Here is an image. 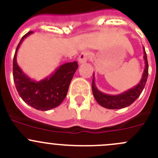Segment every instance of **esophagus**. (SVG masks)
Listing matches in <instances>:
<instances>
[{
	"mask_svg": "<svg viewBox=\"0 0 158 158\" xmlns=\"http://www.w3.org/2000/svg\"><path fill=\"white\" fill-rule=\"evenodd\" d=\"M89 59V53L87 52H82L79 56V64H84L87 62Z\"/></svg>",
	"mask_w": 158,
	"mask_h": 158,
	"instance_id": "34e87169",
	"label": "esophagus"
}]
</instances>
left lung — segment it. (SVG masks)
I'll use <instances>...</instances> for the list:
<instances>
[{
    "label": "left lung",
    "mask_w": 158,
    "mask_h": 158,
    "mask_svg": "<svg viewBox=\"0 0 158 158\" xmlns=\"http://www.w3.org/2000/svg\"><path fill=\"white\" fill-rule=\"evenodd\" d=\"M143 54H144L143 59H144L145 67L140 82L134 87L120 93V94L109 95L99 91L95 85V76L93 74L92 90H93L95 99L99 105L106 109H110V110L122 109L129 106L139 97L146 85L148 76V62L144 48H143Z\"/></svg>",
    "instance_id": "1"
}]
</instances>
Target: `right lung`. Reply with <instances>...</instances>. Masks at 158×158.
Returning a JSON list of instances; mask_svg holds the SVG:
<instances>
[{"instance_id":"right-lung-1","label":"right lung","mask_w":158,"mask_h":158,"mask_svg":"<svg viewBox=\"0 0 158 158\" xmlns=\"http://www.w3.org/2000/svg\"><path fill=\"white\" fill-rule=\"evenodd\" d=\"M32 33L29 31L24 35L16 48L13 60L14 82L18 94L26 103L36 110L46 111L62 103L79 65L77 62L63 64L51 76L38 82L29 78L17 63V52L23 40Z\"/></svg>"}]
</instances>
